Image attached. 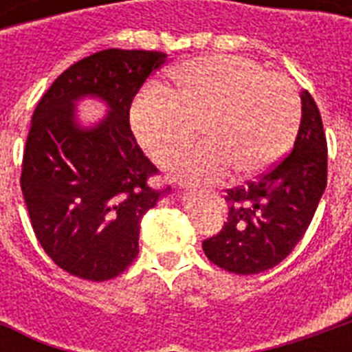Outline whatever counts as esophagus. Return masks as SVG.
Listing matches in <instances>:
<instances>
[{"label":"esophagus","instance_id":"esophagus-1","mask_svg":"<svg viewBox=\"0 0 352 352\" xmlns=\"http://www.w3.org/2000/svg\"><path fill=\"white\" fill-rule=\"evenodd\" d=\"M204 195H206V197H210V199H217V195H215V193H212V192H204Z\"/></svg>","mask_w":352,"mask_h":352}]
</instances>
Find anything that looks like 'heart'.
Here are the masks:
<instances>
[{
    "label": "heart",
    "instance_id": "1",
    "mask_svg": "<svg viewBox=\"0 0 352 352\" xmlns=\"http://www.w3.org/2000/svg\"><path fill=\"white\" fill-rule=\"evenodd\" d=\"M170 91L149 85L131 106V129L155 160L186 142L203 124L206 138L177 151V177L210 184L228 175H252L278 162L294 140L301 118L300 95L281 74L254 60L206 56L168 71Z\"/></svg>",
    "mask_w": 352,
    "mask_h": 352
}]
</instances>
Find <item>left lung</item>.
Returning a JSON list of instances; mask_svg holds the SVG:
<instances>
[{
  "instance_id": "8db88e82",
  "label": "left lung",
  "mask_w": 352,
  "mask_h": 352,
  "mask_svg": "<svg viewBox=\"0 0 352 352\" xmlns=\"http://www.w3.org/2000/svg\"><path fill=\"white\" fill-rule=\"evenodd\" d=\"M301 122L287 157L257 181L226 195L228 221L203 241L210 261L234 274H259L289 256L311 225L327 186V140L314 98L301 91Z\"/></svg>"
}]
</instances>
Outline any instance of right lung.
<instances>
[{
	"instance_id": "1",
	"label": "right lung",
	"mask_w": 352,
	"mask_h": 352,
	"mask_svg": "<svg viewBox=\"0 0 352 352\" xmlns=\"http://www.w3.org/2000/svg\"><path fill=\"white\" fill-rule=\"evenodd\" d=\"M166 52L106 49L63 71L30 120L21 192L47 256L76 278H117L138 256L140 221L168 190L129 127V107ZM91 98L107 116L91 124L78 102Z\"/></svg>"
}]
</instances>
